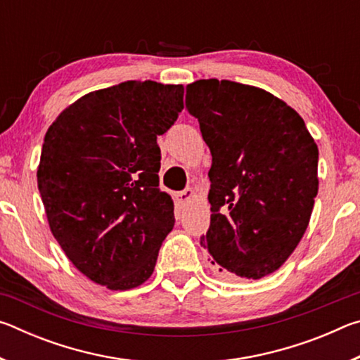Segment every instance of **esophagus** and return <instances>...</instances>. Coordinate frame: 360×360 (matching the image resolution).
I'll return each mask as SVG.
<instances>
[{
  "instance_id": "34e87169",
  "label": "esophagus",
  "mask_w": 360,
  "mask_h": 360,
  "mask_svg": "<svg viewBox=\"0 0 360 360\" xmlns=\"http://www.w3.org/2000/svg\"><path fill=\"white\" fill-rule=\"evenodd\" d=\"M193 198H195V192L192 191V188H186V191H182L176 195V200H178V203L181 206H187Z\"/></svg>"
}]
</instances>
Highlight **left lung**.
<instances>
[{"label":"left lung","instance_id":"left-lung-1","mask_svg":"<svg viewBox=\"0 0 360 360\" xmlns=\"http://www.w3.org/2000/svg\"><path fill=\"white\" fill-rule=\"evenodd\" d=\"M187 93V111L212 155L211 225L200 243L222 278L271 275L309 224L318 146L295 109L264 89L200 79Z\"/></svg>","mask_w":360,"mask_h":360}]
</instances>
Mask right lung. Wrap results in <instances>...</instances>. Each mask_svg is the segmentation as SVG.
Instances as JSON below:
<instances>
[{"instance_id":"1","label":"right lung","mask_w":360,"mask_h":360,"mask_svg":"<svg viewBox=\"0 0 360 360\" xmlns=\"http://www.w3.org/2000/svg\"><path fill=\"white\" fill-rule=\"evenodd\" d=\"M182 98L181 84L127 81L81 96L46 133L36 176L49 227L71 264L111 290L148 281L173 230L157 136Z\"/></svg>"}]
</instances>
